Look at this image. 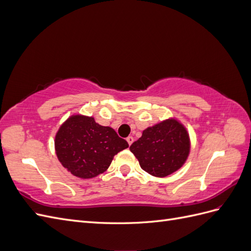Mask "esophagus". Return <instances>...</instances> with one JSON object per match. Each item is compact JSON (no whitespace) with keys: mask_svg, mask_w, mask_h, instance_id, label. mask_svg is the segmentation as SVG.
Wrapping results in <instances>:
<instances>
[{"mask_svg":"<svg viewBox=\"0 0 251 251\" xmlns=\"http://www.w3.org/2000/svg\"><path fill=\"white\" fill-rule=\"evenodd\" d=\"M126 141L128 143V146H131V144L134 142V138L132 137V136H128V137L126 138Z\"/></svg>","mask_w":251,"mask_h":251,"instance_id":"obj_1","label":"esophagus"}]
</instances>
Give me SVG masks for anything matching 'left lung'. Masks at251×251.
Instances as JSON below:
<instances>
[{
    "mask_svg": "<svg viewBox=\"0 0 251 251\" xmlns=\"http://www.w3.org/2000/svg\"><path fill=\"white\" fill-rule=\"evenodd\" d=\"M189 137L176 119H168L144 130L130 147L143 171L155 177H166L179 170L189 154Z\"/></svg>",
    "mask_w": 251,
    "mask_h": 251,
    "instance_id": "left-lung-1",
    "label": "left lung"
}]
</instances>
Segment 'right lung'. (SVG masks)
<instances>
[{
    "label": "right lung",
    "mask_w": 251,
    "mask_h": 251,
    "mask_svg": "<svg viewBox=\"0 0 251 251\" xmlns=\"http://www.w3.org/2000/svg\"><path fill=\"white\" fill-rule=\"evenodd\" d=\"M54 144L64 168L82 179L94 178L107 171L113 157L128 147L112 127L82 115L65 121L56 133Z\"/></svg>",
    "instance_id": "add662e5"
}]
</instances>
